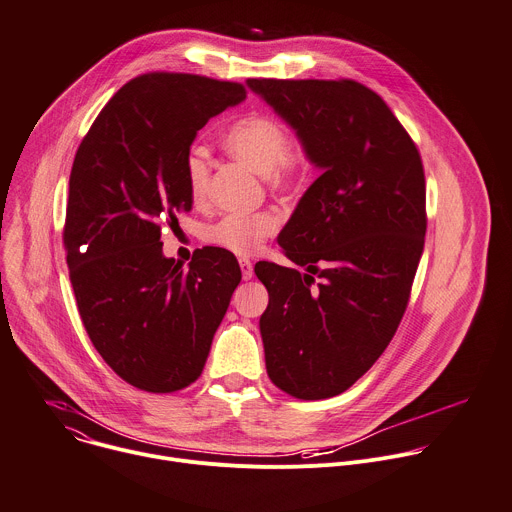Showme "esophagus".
I'll return each instance as SVG.
<instances>
[{"label": "esophagus", "instance_id": "1", "mask_svg": "<svg viewBox=\"0 0 512 512\" xmlns=\"http://www.w3.org/2000/svg\"><path fill=\"white\" fill-rule=\"evenodd\" d=\"M239 265H241L243 279H251L253 277V263L249 259H239Z\"/></svg>", "mask_w": 512, "mask_h": 512}]
</instances>
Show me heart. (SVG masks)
<instances>
[{
    "instance_id": "heart-1",
    "label": "heart",
    "mask_w": 512,
    "mask_h": 512,
    "mask_svg": "<svg viewBox=\"0 0 512 512\" xmlns=\"http://www.w3.org/2000/svg\"><path fill=\"white\" fill-rule=\"evenodd\" d=\"M221 141L235 160L265 176L273 188H291L304 178V154L287 145L285 127L267 115L251 113L233 121ZM184 176L192 200L202 202L210 188V162L202 150L192 148L188 152ZM275 231L277 218L269 212L227 214L204 231V239L235 255H253Z\"/></svg>"
}]
</instances>
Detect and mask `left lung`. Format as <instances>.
<instances>
[{"instance_id": "obj_1", "label": "left lung", "mask_w": 512, "mask_h": 512, "mask_svg": "<svg viewBox=\"0 0 512 512\" xmlns=\"http://www.w3.org/2000/svg\"><path fill=\"white\" fill-rule=\"evenodd\" d=\"M320 176L277 237L296 265L257 263L259 320L275 387L314 401L344 393L391 342L425 239V176L387 103L354 81L249 79Z\"/></svg>"}]
</instances>
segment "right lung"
Masks as SVG:
<instances>
[{"label": "right lung", "instance_id": "add662e5", "mask_svg": "<svg viewBox=\"0 0 512 512\" xmlns=\"http://www.w3.org/2000/svg\"><path fill=\"white\" fill-rule=\"evenodd\" d=\"M239 83L154 72L123 85L79 145L64 223L70 283L109 367L148 393L194 383L241 281L233 253L182 263L164 227L192 208L184 162L208 119L245 101Z\"/></svg>", "mask_w": 512, "mask_h": 512}]
</instances>
